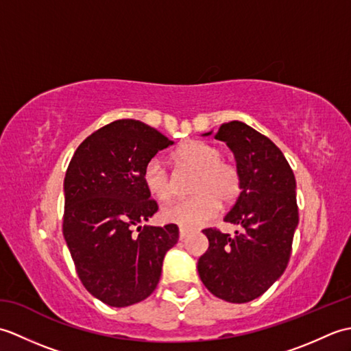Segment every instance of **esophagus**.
I'll use <instances>...</instances> for the list:
<instances>
[{"instance_id": "esophagus-1", "label": "esophagus", "mask_w": 351, "mask_h": 351, "mask_svg": "<svg viewBox=\"0 0 351 351\" xmlns=\"http://www.w3.org/2000/svg\"><path fill=\"white\" fill-rule=\"evenodd\" d=\"M189 234H190V230L181 228V229H180V240H185V238L189 237Z\"/></svg>"}]
</instances>
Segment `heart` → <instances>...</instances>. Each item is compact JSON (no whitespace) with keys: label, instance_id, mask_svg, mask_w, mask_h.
<instances>
[{"label":"heart","instance_id":"obj_1","mask_svg":"<svg viewBox=\"0 0 351 351\" xmlns=\"http://www.w3.org/2000/svg\"><path fill=\"white\" fill-rule=\"evenodd\" d=\"M175 160L180 167L196 171L191 184V193L195 196L164 208L161 215L166 221L184 229H195L219 213V200L228 205L240 196V169L234 162L221 160L219 147L191 140L176 149ZM143 181L149 193L158 200H167L173 193L171 176L160 158L147 161Z\"/></svg>","mask_w":351,"mask_h":351}]
</instances>
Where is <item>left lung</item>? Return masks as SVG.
I'll return each mask as SVG.
<instances>
[{
    "mask_svg": "<svg viewBox=\"0 0 351 351\" xmlns=\"http://www.w3.org/2000/svg\"><path fill=\"white\" fill-rule=\"evenodd\" d=\"M214 137L234 152L241 173V193L225 215L240 230L229 235L204 229L210 247L199 258L197 271L215 297L247 303L263 295L288 265L299 225L295 178L280 149L249 125L223 123Z\"/></svg>",
    "mask_w": 351,
    "mask_h": 351,
    "instance_id": "left-lung-1",
    "label": "left lung"
}]
</instances>
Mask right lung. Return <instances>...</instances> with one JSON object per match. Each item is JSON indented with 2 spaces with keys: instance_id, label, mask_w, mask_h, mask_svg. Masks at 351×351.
Returning a JSON list of instances; mask_svg holds the SVG:
<instances>
[{
  "instance_id": "1",
  "label": "right lung",
  "mask_w": 351,
  "mask_h": 351,
  "mask_svg": "<svg viewBox=\"0 0 351 351\" xmlns=\"http://www.w3.org/2000/svg\"><path fill=\"white\" fill-rule=\"evenodd\" d=\"M170 145L152 126L121 119L90 134L66 170L64 240L80 280L108 306L151 295L162 259L180 238L173 223L140 226L158 211L143 181L145 166Z\"/></svg>"
}]
</instances>
